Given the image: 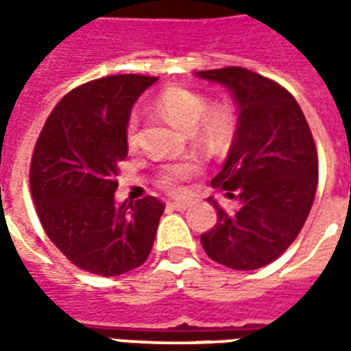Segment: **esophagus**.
Instances as JSON below:
<instances>
[{
	"mask_svg": "<svg viewBox=\"0 0 351 351\" xmlns=\"http://www.w3.org/2000/svg\"><path fill=\"white\" fill-rule=\"evenodd\" d=\"M169 206L175 208V210H186L190 206V203L188 201H173V203H169Z\"/></svg>",
	"mask_w": 351,
	"mask_h": 351,
	"instance_id": "obj_1",
	"label": "esophagus"
}]
</instances>
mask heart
I'll return each mask as SVG.
<instances>
[{
    "instance_id": "1",
    "label": "heart",
    "mask_w": 351,
    "mask_h": 351,
    "mask_svg": "<svg viewBox=\"0 0 351 351\" xmlns=\"http://www.w3.org/2000/svg\"><path fill=\"white\" fill-rule=\"evenodd\" d=\"M156 107L169 122L184 131H193L201 145L208 150H221L231 137V118L221 107L206 108V99L201 93L184 86H169L156 97ZM138 138V120L131 114L125 123V141L135 146ZM195 171V163H171L161 167L158 182L167 190H178L180 182Z\"/></svg>"
}]
</instances>
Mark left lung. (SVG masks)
I'll list each match as a JSON object with an SVG mask.
<instances>
[{
	"label": "left lung",
	"instance_id": "left-lung-1",
	"mask_svg": "<svg viewBox=\"0 0 351 351\" xmlns=\"http://www.w3.org/2000/svg\"><path fill=\"white\" fill-rule=\"evenodd\" d=\"M233 93L239 122L213 186L229 199L201 235L206 256L237 271H254L282 256L308 218L317 188V152L299 103L278 82L244 67L197 71Z\"/></svg>",
	"mask_w": 351,
	"mask_h": 351
}]
</instances>
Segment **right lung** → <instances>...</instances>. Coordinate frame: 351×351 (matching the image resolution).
Here are the masks:
<instances>
[{
  "label": "right lung",
  "instance_id": "1",
  "mask_svg": "<svg viewBox=\"0 0 351 351\" xmlns=\"http://www.w3.org/2000/svg\"><path fill=\"white\" fill-rule=\"evenodd\" d=\"M156 77L112 75L75 88L50 112L29 165L45 233L79 269L118 276L145 263L165 205L152 195L114 203L128 158L131 107Z\"/></svg>",
  "mask_w": 351,
  "mask_h": 351
}]
</instances>
